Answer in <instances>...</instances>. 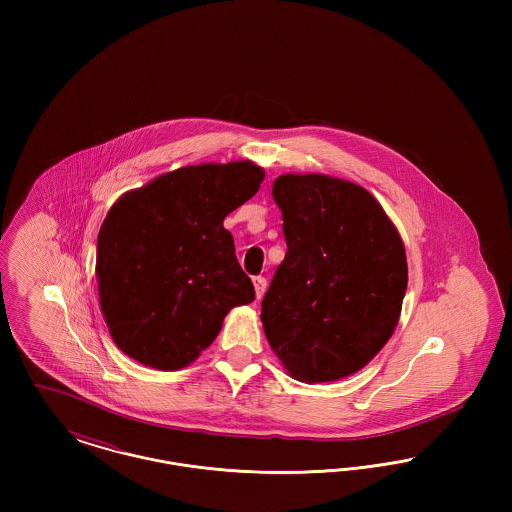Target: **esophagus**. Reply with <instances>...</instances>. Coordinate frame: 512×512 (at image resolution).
<instances>
[{
    "label": "esophagus",
    "instance_id": "34e87169",
    "mask_svg": "<svg viewBox=\"0 0 512 512\" xmlns=\"http://www.w3.org/2000/svg\"><path fill=\"white\" fill-rule=\"evenodd\" d=\"M253 286H255V295H257V299H261L265 292H267V278H263V276H255L253 278Z\"/></svg>",
    "mask_w": 512,
    "mask_h": 512
}]
</instances>
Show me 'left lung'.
<instances>
[{"label":"left lung","mask_w":512,"mask_h":512,"mask_svg":"<svg viewBox=\"0 0 512 512\" xmlns=\"http://www.w3.org/2000/svg\"><path fill=\"white\" fill-rule=\"evenodd\" d=\"M288 251L263 299V330L288 374L334 382L368 365L401 317L405 245L363 186L328 174L272 184Z\"/></svg>","instance_id":"left-lung-1"}]
</instances>
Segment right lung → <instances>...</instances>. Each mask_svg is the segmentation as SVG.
<instances>
[{"label": "right lung", "instance_id": "add662e5", "mask_svg": "<svg viewBox=\"0 0 512 512\" xmlns=\"http://www.w3.org/2000/svg\"><path fill=\"white\" fill-rule=\"evenodd\" d=\"M251 161L165 172L122 194L98 234L99 305L117 347L159 370L192 365L230 309L255 299L222 220L259 192Z\"/></svg>", "mask_w": 512, "mask_h": 512}]
</instances>
